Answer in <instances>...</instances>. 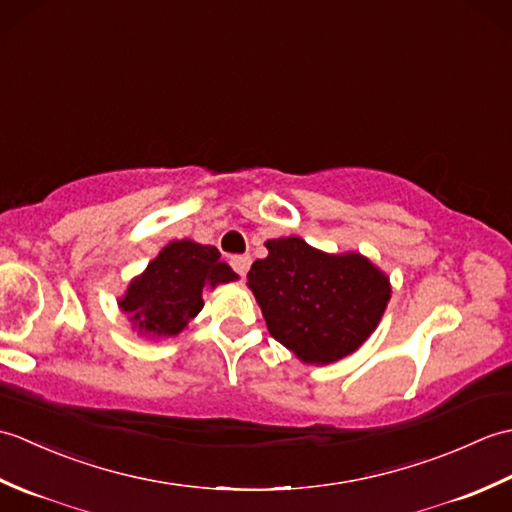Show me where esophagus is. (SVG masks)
<instances>
[{"label": "esophagus", "instance_id": "34e87169", "mask_svg": "<svg viewBox=\"0 0 512 512\" xmlns=\"http://www.w3.org/2000/svg\"><path fill=\"white\" fill-rule=\"evenodd\" d=\"M231 268L239 277H246L248 268H250V257L248 255H233L231 257Z\"/></svg>", "mask_w": 512, "mask_h": 512}]
</instances>
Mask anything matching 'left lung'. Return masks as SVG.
I'll use <instances>...</instances> for the list:
<instances>
[{
	"instance_id": "left-lung-1",
	"label": "left lung",
	"mask_w": 512,
	"mask_h": 512,
	"mask_svg": "<svg viewBox=\"0 0 512 512\" xmlns=\"http://www.w3.org/2000/svg\"><path fill=\"white\" fill-rule=\"evenodd\" d=\"M248 288L268 332L303 363H332L363 345L383 317L389 279L358 253L328 255L301 237L266 242Z\"/></svg>"
}]
</instances>
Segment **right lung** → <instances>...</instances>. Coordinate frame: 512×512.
I'll return each instance as SVG.
<instances>
[{"mask_svg":"<svg viewBox=\"0 0 512 512\" xmlns=\"http://www.w3.org/2000/svg\"><path fill=\"white\" fill-rule=\"evenodd\" d=\"M237 275L220 262L215 246L191 239L171 242L127 288L121 308L138 330L154 336H176L202 310L204 286L233 281Z\"/></svg>","mask_w":512,"mask_h":512,"instance_id":"1","label":"right lung"}]
</instances>
